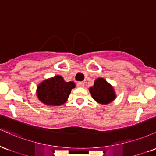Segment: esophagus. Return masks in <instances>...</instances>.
I'll list each match as a JSON object with an SVG mask.
<instances>
[{"label":"esophagus","instance_id":"esophagus-1","mask_svg":"<svg viewBox=\"0 0 156 156\" xmlns=\"http://www.w3.org/2000/svg\"><path fill=\"white\" fill-rule=\"evenodd\" d=\"M85 85V83L83 82H76V86L78 87H83Z\"/></svg>","mask_w":156,"mask_h":156}]
</instances>
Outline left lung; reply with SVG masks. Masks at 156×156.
I'll return each mask as SVG.
<instances>
[{"instance_id":"left-lung-1","label":"left lung","mask_w":156,"mask_h":156,"mask_svg":"<svg viewBox=\"0 0 156 156\" xmlns=\"http://www.w3.org/2000/svg\"><path fill=\"white\" fill-rule=\"evenodd\" d=\"M93 98L98 103L107 104L115 98L113 87L103 78H98L94 82V85L90 88Z\"/></svg>"}]
</instances>
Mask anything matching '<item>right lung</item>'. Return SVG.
<instances>
[{"instance_id":"obj_1","label":"right lung","mask_w":156,"mask_h":156,"mask_svg":"<svg viewBox=\"0 0 156 156\" xmlns=\"http://www.w3.org/2000/svg\"><path fill=\"white\" fill-rule=\"evenodd\" d=\"M73 82H66L60 76L44 80L37 87V96L42 103L51 106H59L65 103L71 89L74 88Z\"/></svg>"}]
</instances>
